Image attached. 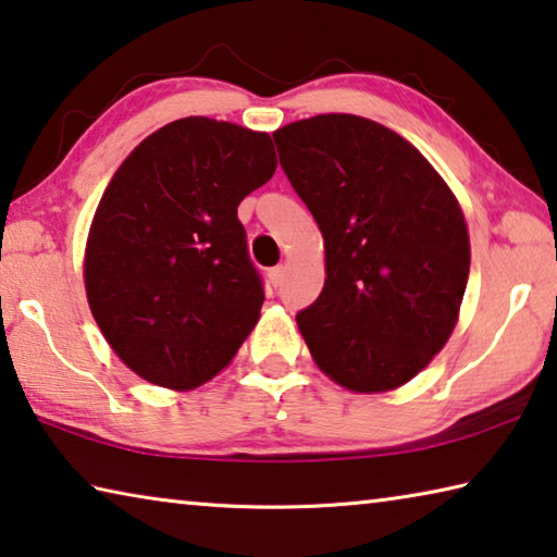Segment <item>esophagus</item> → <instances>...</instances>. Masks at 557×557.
I'll use <instances>...</instances> for the list:
<instances>
[{
	"label": "esophagus",
	"mask_w": 557,
	"mask_h": 557,
	"mask_svg": "<svg viewBox=\"0 0 557 557\" xmlns=\"http://www.w3.org/2000/svg\"><path fill=\"white\" fill-rule=\"evenodd\" d=\"M268 277H270V285H272V287H280L282 280H285V268H282V265L272 268V270L268 272Z\"/></svg>",
	"instance_id": "esophagus-1"
}]
</instances>
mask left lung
<instances>
[{"label":"left lung","mask_w":557,"mask_h":557,"mask_svg":"<svg viewBox=\"0 0 557 557\" xmlns=\"http://www.w3.org/2000/svg\"><path fill=\"white\" fill-rule=\"evenodd\" d=\"M272 139L324 235V289L297 314L309 351L348 391L398 388L457 324L469 277L457 199L418 149L373 120L317 115Z\"/></svg>","instance_id":"left-lung-1"}]
</instances>
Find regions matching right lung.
I'll return each mask as SVG.
<instances>
[{
  "mask_svg": "<svg viewBox=\"0 0 557 557\" xmlns=\"http://www.w3.org/2000/svg\"><path fill=\"white\" fill-rule=\"evenodd\" d=\"M265 132L184 117L135 147L90 225L86 292L102 336L145 381H211L258 324L265 287L238 206L275 174Z\"/></svg>",
  "mask_w": 557,
  "mask_h": 557,
  "instance_id": "add662e5",
  "label": "right lung"
}]
</instances>
